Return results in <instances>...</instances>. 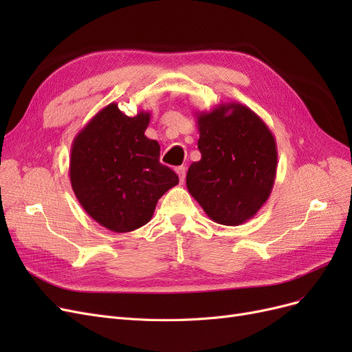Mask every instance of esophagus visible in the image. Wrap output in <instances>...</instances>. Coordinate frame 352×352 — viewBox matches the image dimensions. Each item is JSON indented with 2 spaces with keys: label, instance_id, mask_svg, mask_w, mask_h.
Here are the masks:
<instances>
[{
  "label": "esophagus",
  "instance_id": "obj_1",
  "mask_svg": "<svg viewBox=\"0 0 352 352\" xmlns=\"http://www.w3.org/2000/svg\"><path fill=\"white\" fill-rule=\"evenodd\" d=\"M176 173L179 175V179H180V182L184 184V180H185V176H186V168L184 167V166H179V167H176Z\"/></svg>",
  "mask_w": 352,
  "mask_h": 352
}]
</instances>
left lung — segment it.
I'll use <instances>...</instances> for the list:
<instances>
[{
    "label": "left lung",
    "instance_id": "left-lung-1",
    "mask_svg": "<svg viewBox=\"0 0 352 352\" xmlns=\"http://www.w3.org/2000/svg\"><path fill=\"white\" fill-rule=\"evenodd\" d=\"M201 160L189 166L186 186L219 225L239 226L269 199L278 148L261 117L239 102L197 113Z\"/></svg>",
    "mask_w": 352,
    "mask_h": 352
}]
</instances>
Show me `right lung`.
<instances>
[{
	"instance_id": "right-lung-1",
	"label": "right lung",
	"mask_w": 352,
	"mask_h": 352,
	"mask_svg": "<svg viewBox=\"0 0 352 352\" xmlns=\"http://www.w3.org/2000/svg\"><path fill=\"white\" fill-rule=\"evenodd\" d=\"M150 117L148 111L129 117L111 102L73 140V192L95 221L117 233L146 225L158 199L179 184L160 163L158 142L145 136Z\"/></svg>"
}]
</instances>
